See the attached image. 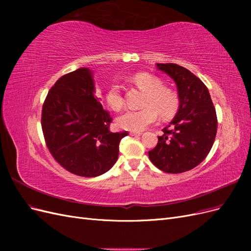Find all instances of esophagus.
Here are the masks:
<instances>
[{
  "label": "esophagus",
  "instance_id": "esophagus-1",
  "mask_svg": "<svg viewBox=\"0 0 251 251\" xmlns=\"http://www.w3.org/2000/svg\"><path fill=\"white\" fill-rule=\"evenodd\" d=\"M130 135L131 136H140V135H142V133L141 132H131Z\"/></svg>",
  "mask_w": 251,
  "mask_h": 251
}]
</instances>
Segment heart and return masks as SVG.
I'll list each match as a JSON object with an SVG mask.
<instances>
[{
    "label": "heart",
    "instance_id": "heart-1",
    "mask_svg": "<svg viewBox=\"0 0 251 251\" xmlns=\"http://www.w3.org/2000/svg\"><path fill=\"white\" fill-rule=\"evenodd\" d=\"M132 81L141 90L146 91L141 110H126L116 118V124L124 130L140 132L149 126L155 124L159 114L163 119H170L179 110V98L173 90L162 86L158 78L147 73H137L132 77ZM107 104L114 111L124 107L125 100L118 83L109 86L104 95Z\"/></svg>",
    "mask_w": 251,
    "mask_h": 251
}]
</instances>
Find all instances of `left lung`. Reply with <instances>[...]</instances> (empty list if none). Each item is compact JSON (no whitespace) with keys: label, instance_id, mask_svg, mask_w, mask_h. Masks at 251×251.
<instances>
[{"label":"left lung","instance_id":"obj_1","mask_svg":"<svg viewBox=\"0 0 251 251\" xmlns=\"http://www.w3.org/2000/svg\"><path fill=\"white\" fill-rule=\"evenodd\" d=\"M176 82L179 110L163 135L149 151L151 161L164 173H184L199 165L214 144L217 114L208 89L186 68L176 64H156Z\"/></svg>","mask_w":251,"mask_h":251}]
</instances>
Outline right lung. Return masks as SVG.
I'll use <instances>...</instances> for the list:
<instances>
[{
    "label": "right lung",
    "instance_id": "right-lung-1",
    "mask_svg": "<svg viewBox=\"0 0 251 251\" xmlns=\"http://www.w3.org/2000/svg\"><path fill=\"white\" fill-rule=\"evenodd\" d=\"M88 68L57 79L45 100L42 128L53 158L65 170L81 177H97L118 159L119 142L127 132L112 133V117L94 95Z\"/></svg>",
    "mask_w": 251,
    "mask_h": 251
}]
</instances>
